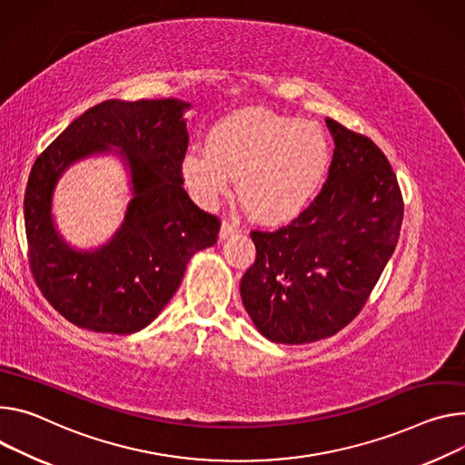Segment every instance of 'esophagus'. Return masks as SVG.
<instances>
[{
    "instance_id": "1",
    "label": "esophagus",
    "mask_w": 465,
    "mask_h": 465,
    "mask_svg": "<svg viewBox=\"0 0 465 465\" xmlns=\"http://www.w3.org/2000/svg\"><path fill=\"white\" fill-rule=\"evenodd\" d=\"M239 224L237 223H232V221H223V226H221V237H230V235H235L239 233Z\"/></svg>"
}]
</instances>
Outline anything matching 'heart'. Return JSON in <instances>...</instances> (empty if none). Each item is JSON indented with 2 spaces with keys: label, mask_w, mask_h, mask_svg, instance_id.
<instances>
[{
  "label": "heart",
  "mask_w": 465,
  "mask_h": 465,
  "mask_svg": "<svg viewBox=\"0 0 465 465\" xmlns=\"http://www.w3.org/2000/svg\"><path fill=\"white\" fill-rule=\"evenodd\" d=\"M330 163L331 144L319 124L256 107L221 120L207 150L185 155L182 173L203 205H213L239 178L237 193L250 213L276 224L313 202Z\"/></svg>",
  "instance_id": "heart-1"
}]
</instances>
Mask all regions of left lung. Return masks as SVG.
<instances>
[{"label": "left lung", "instance_id": "8db88e82", "mask_svg": "<svg viewBox=\"0 0 465 465\" xmlns=\"http://www.w3.org/2000/svg\"><path fill=\"white\" fill-rule=\"evenodd\" d=\"M326 125L335 148L321 193L289 224L250 232L256 262L241 280V299L274 343H312L345 328L401 233L404 202L384 152L340 122Z\"/></svg>", "mask_w": 465, "mask_h": 465}]
</instances>
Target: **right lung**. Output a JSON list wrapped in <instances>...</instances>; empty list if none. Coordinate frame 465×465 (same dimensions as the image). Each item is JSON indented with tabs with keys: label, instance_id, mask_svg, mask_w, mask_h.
I'll use <instances>...</instances> for the list:
<instances>
[{
	"label": "right lung",
	"instance_id": "obj_1",
	"mask_svg": "<svg viewBox=\"0 0 465 465\" xmlns=\"http://www.w3.org/2000/svg\"><path fill=\"white\" fill-rule=\"evenodd\" d=\"M185 107L174 98L102 102L36 157L24 198L29 269L45 299L75 326L107 333L144 328L173 299L194 252L217 242L219 217L183 189ZM107 143L129 157L134 200L105 247L74 252L54 233L51 193L72 160Z\"/></svg>",
	"mask_w": 465,
	"mask_h": 465
}]
</instances>
